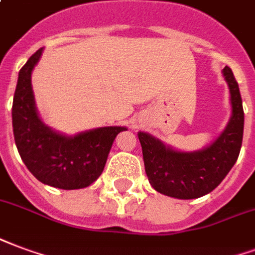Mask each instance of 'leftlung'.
<instances>
[{"instance_id": "1", "label": "left lung", "mask_w": 255, "mask_h": 255, "mask_svg": "<svg viewBox=\"0 0 255 255\" xmlns=\"http://www.w3.org/2000/svg\"><path fill=\"white\" fill-rule=\"evenodd\" d=\"M227 81L233 115L223 133L201 151L180 152L166 147L146 132H139L144 169L156 192L175 199H197L223 181L237 162L243 139L242 97L238 82L228 66L223 69Z\"/></svg>"}]
</instances>
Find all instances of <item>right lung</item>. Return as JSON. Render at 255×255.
Wrapping results in <instances>:
<instances>
[{
  "instance_id": "obj_1",
  "label": "right lung",
  "mask_w": 255,
  "mask_h": 255,
  "mask_svg": "<svg viewBox=\"0 0 255 255\" xmlns=\"http://www.w3.org/2000/svg\"><path fill=\"white\" fill-rule=\"evenodd\" d=\"M43 48L28 59L18 73L13 97V135L18 154L28 170L46 185L81 189L103 173L109 150L124 127H103L67 137L46 127L37 116L31 86V73Z\"/></svg>"
}]
</instances>
